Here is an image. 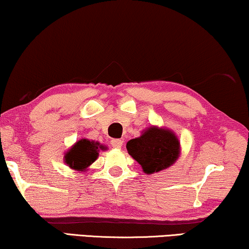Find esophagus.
<instances>
[{"label": "esophagus", "mask_w": 249, "mask_h": 249, "mask_svg": "<svg viewBox=\"0 0 249 249\" xmlns=\"http://www.w3.org/2000/svg\"><path fill=\"white\" fill-rule=\"evenodd\" d=\"M111 145H112V147L120 149L122 147V145H124V141H121V139H112Z\"/></svg>", "instance_id": "esophagus-1"}]
</instances>
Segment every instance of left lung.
I'll return each instance as SVG.
<instances>
[{
	"label": "left lung",
	"instance_id": "left-lung-1",
	"mask_svg": "<svg viewBox=\"0 0 249 249\" xmlns=\"http://www.w3.org/2000/svg\"><path fill=\"white\" fill-rule=\"evenodd\" d=\"M127 151L147 175L171 166L180 155V142L171 130L149 127L141 137L127 142Z\"/></svg>",
	"mask_w": 249,
	"mask_h": 249
}]
</instances>
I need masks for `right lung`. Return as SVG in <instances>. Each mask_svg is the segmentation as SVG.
Listing matches in <instances>:
<instances>
[{"mask_svg": "<svg viewBox=\"0 0 249 249\" xmlns=\"http://www.w3.org/2000/svg\"><path fill=\"white\" fill-rule=\"evenodd\" d=\"M100 149H105L104 146L100 145V142L80 139L66 153L64 162L69 165V168L76 171H85L91 163L96 161Z\"/></svg>", "mask_w": 249, "mask_h": 249, "instance_id": "add662e5", "label": "right lung"}]
</instances>
